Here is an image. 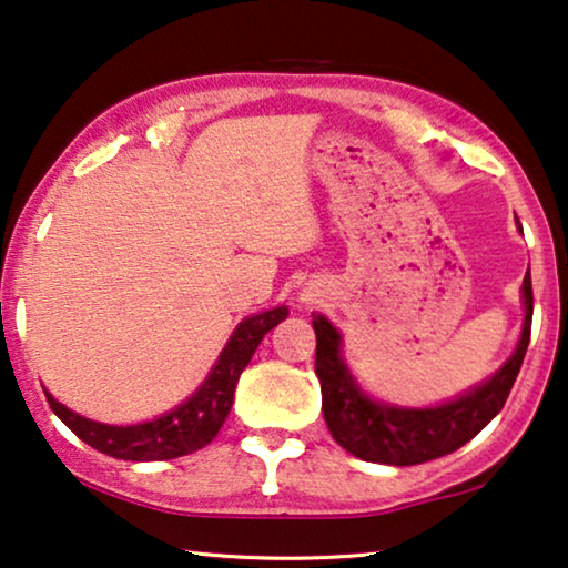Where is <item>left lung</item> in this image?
I'll use <instances>...</instances> for the list:
<instances>
[{"label": "left lung", "mask_w": 568, "mask_h": 568, "mask_svg": "<svg viewBox=\"0 0 568 568\" xmlns=\"http://www.w3.org/2000/svg\"><path fill=\"white\" fill-rule=\"evenodd\" d=\"M523 231V229H520ZM525 324L513 357L481 386L440 406L406 409L375 402L357 386L342 361V337L329 318L314 314L316 375L322 383V412L326 427L355 458L386 466H417L458 450L481 433L505 406L530 345L532 283L530 270L523 281Z\"/></svg>", "instance_id": "left-lung-1"}]
</instances>
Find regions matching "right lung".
Listing matches in <instances>:
<instances>
[{
    "label": "right lung",
    "instance_id": "right-lung-1",
    "mask_svg": "<svg viewBox=\"0 0 568 568\" xmlns=\"http://www.w3.org/2000/svg\"><path fill=\"white\" fill-rule=\"evenodd\" d=\"M287 316L285 306L262 311V314L246 316L236 326L223 353L215 361L213 371L207 373L203 386L187 398L185 404L174 406L162 417L141 422V425H102L87 417H79L67 406L45 394L48 404L55 417L74 433L79 440L92 445L94 450L113 455L121 460H172L180 455L195 453L219 435L226 422L231 404H234V390L239 375L250 365L254 349L265 334L283 322Z\"/></svg>",
    "mask_w": 568,
    "mask_h": 568
}]
</instances>
